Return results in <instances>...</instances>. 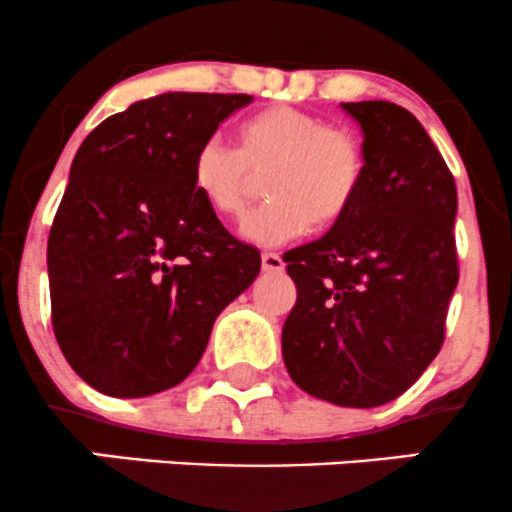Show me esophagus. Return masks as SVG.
Listing matches in <instances>:
<instances>
[{"instance_id":"esophagus-1","label":"esophagus","mask_w":512,"mask_h":512,"mask_svg":"<svg viewBox=\"0 0 512 512\" xmlns=\"http://www.w3.org/2000/svg\"><path fill=\"white\" fill-rule=\"evenodd\" d=\"M262 270L265 272H282L284 260L277 252H262Z\"/></svg>"}]
</instances>
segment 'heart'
Segmentation results:
<instances>
[{
    "instance_id": "b5f03b06",
    "label": "heart",
    "mask_w": 512,
    "mask_h": 512,
    "mask_svg": "<svg viewBox=\"0 0 512 512\" xmlns=\"http://www.w3.org/2000/svg\"><path fill=\"white\" fill-rule=\"evenodd\" d=\"M240 147L220 137L198 144L191 184L218 215L242 213L267 174L270 196L242 218V238L262 247L289 242L314 225L343 220L365 179V152L351 129L289 105L247 117Z\"/></svg>"
}]
</instances>
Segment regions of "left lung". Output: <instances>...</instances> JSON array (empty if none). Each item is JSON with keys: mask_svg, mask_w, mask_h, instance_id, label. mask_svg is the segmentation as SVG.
Masks as SVG:
<instances>
[{"mask_svg": "<svg viewBox=\"0 0 512 512\" xmlns=\"http://www.w3.org/2000/svg\"><path fill=\"white\" fill-rule=\"evenodd\" d=\"M363 129L365 179L324 238L284 255L297 304L282 355L301 390L378 407L417 383L444 343L459 282L456 184L405 107L341 102Z\"/></svg>", "mask_w": 512, "mask_h": 512, "instance_id": "8db88e82", "label": "left lung"}]
</instances>
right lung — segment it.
<instances>
[{"mask_svg": "<svg viewBox=\"0 0 512 512\" xmlns=\"http://www.w3.org/2000/svg\"><path fill=\"white\" fill-rule=\"evenodd\" d=\"M252 95L164 93L107 117L75 154L48 235L56 341L112 397L179 385L220 311L260 272L191 184L198 144Z\"/></svg>", "mask_w": 512, "mask_h": 512, "instance_id": "1", "label": "right lung"}]
</instances>
